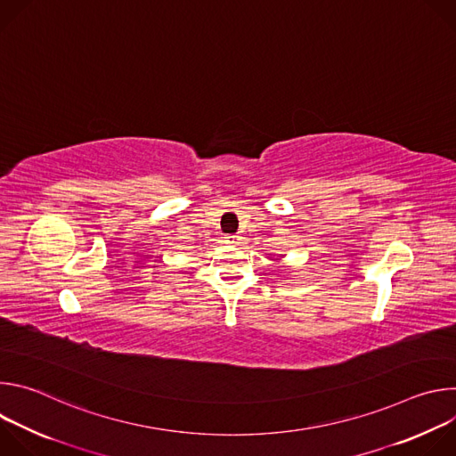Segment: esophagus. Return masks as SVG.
I'll return each mask as SVG.
<instances>
[{
  "mask_svg": "<svg viewBox=\"0 0 456 456\" xmlns=\"http://www.w3.org/2000/svg\"><path fill=\"white\" fill-rule=\"evenodd\" d=\"M225 241L232 243V245H238V243H241V236L240 234H227Z\"/></svg>",
  "mask_w": 456,
  "mask_h": 456,
  "instance_id": "34e87169",
  "label": "esophagus"
}]
</instances>
